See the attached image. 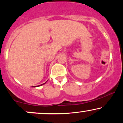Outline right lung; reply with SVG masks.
<instances>
[{
	"mask_svg": "<svg viewBox=\"0 0 123 123\" xmlns=\"http://www.w3.org/2000/svg\"><path fill=\"white\" fill-rule=\"evenodd\" d=\"M45 83H43V84H41V85H39V86H42V85H43V84H44ZM33 87H35V86H33ZM35 87H36V86H35Z\"/></svg>",
	"mask_w": 123,
	"mask_h": 123,
	"instance_id": "1",
	"label": "right lung"
}]
</instances>
